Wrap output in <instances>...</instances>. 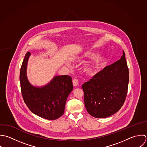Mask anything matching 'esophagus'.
Listing matches in <instances>:
<instances>
[{
    "instance_id": "1",
    "label": "esophagus",
    "mask_w": 147,
    "mask_h": 147,
    "mask_svg": "<svg viewBox=\"0 0 147 147\" xmlns=\"http://www.w3.org/2000/svg\"><path fill=\"white\" fill-rule=\"evenodd\" d=\"M78 80L77 79H74L73 80V84L74 86H77L78 85Z\"/></svg>"
}]
</instances>
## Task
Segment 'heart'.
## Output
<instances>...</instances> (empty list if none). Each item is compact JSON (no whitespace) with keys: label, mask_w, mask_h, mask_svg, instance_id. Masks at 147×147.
<instances>
[{"label":"heart","mask_w":147,"mask_h":147,"mask_svg":"<svg viewBox=\"0 0 147 147\" xmlns=\"http://www.w3.org/2000/svg\"><path fill=\"white\" fill-rule=\"evenodd\" d=\"M96 55V54L94 52L86 51L81 55V58L83 59H92ZM105 63L106 58L105 57L102 55L97 56L93 59L90 63L84 67V71L88 76H93L96 74L105 65Z\"/></svg>","instance_id":"1"}]
</instances>
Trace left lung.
Masks as SVG:
<instances>
[{"instance_id": "obj_1", "label": "left lung", "mask_w": 147, "mask_h": 147, "mask_svg": "<svg viewBox=\"0 0 147 147\" xmlns=\"http://www.w3.org/2000/svg\"><path fill=\"white\" fill-rule=\"evenodd\" d=\"M129 69L125 53L121 59L107 66L82 85L88 112L96 118H105L118 112L128 93Z\"/></svg>"}]
</instances>
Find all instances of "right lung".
Returning <instances> with one entry per match:
<instances>
[{"label": "right lung", "instance_id": "add662e5", "mask_svg": "<svg viewBox=\"0 0 147 147\" xmlns=\"http://www.w3.org/2000/svg\"><path fill=\"white\" fill-rule=\"evenodd\" d=\"M30 55L29 52L26 54L20 70V89L24 102L35 115L47 120L57 119L64 113L66 100L73 90L71 77L67 75L56 76L45 86H33L26 76Z\"/></svg>", "mask_w": 147, "mask_h": 147}]
</instances>
